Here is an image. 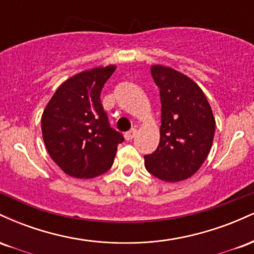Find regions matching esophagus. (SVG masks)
I'll return each instance as SVG.
<instances>
[{"instance_id":"obj_1","label":"esophagus","mask_w":254,"mask_h":254,"mask_svg":"<svg viewBox=\"0 0 254 254\" xmlns=\"http://www.w3.org/2000/svg\"><path fill=\"white\" fill-rule=\"evenodd\" d=\"M136 129H131V130H129L127 131V132H125V135H124V137H125V139H127V141H131V139L133 138V137L136 136Z\"/></svg>"}]
</instances>
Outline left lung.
Returning <instances> with one entry per match:
<instances>
[{"label": "left lung", "instance_id": "obj_1", "mask_svg": "<svg viewBox=\"0 0 254 254\" xmlns=\"http://www.w3.org/2000/svg\"><path fill=\"white\" fill-rule=\"evenodd\" d=\"M160 89V143L144 156L147 171L165 182L193 176L205 161L215 133V118L203 90L190 77L162 65L150 68Z\"/></svg>", "mask_w": 254, "mask_h": 254}]
</instances>
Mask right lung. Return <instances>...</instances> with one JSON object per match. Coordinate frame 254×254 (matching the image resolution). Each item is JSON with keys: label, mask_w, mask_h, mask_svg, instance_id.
Listing matches in <instances>:
<instances>
[{"label": "right lung", "mask_w": 254, "mask_h": 254, "mask_svg": "<svg viewBox=\"0 0 254 254\" xmlns=\"http://www.w3.org/2000/svg\"><path fill=\"white\" fill-rule=\"evenodd\" d=\"M115 65L82 71L58 87L42 117V132L51 159L74 178H94L111 168L124 141L110 127L100 93Z\"/></svg>", "instance_id": "1"}]
</instances>
